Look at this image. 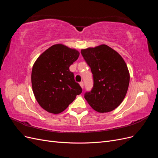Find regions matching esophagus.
I'll list each match as a JSON object with an SVG mask.
<instances>
[{
	"label": "esophagus",
	"mask_w": 158,
	"mask_h": 158,
	"mask_svg": "<svg viewBox=\"0 0 158 158\" xmlns=\"http://www.w3.org/2000/svg\"><path fill=\"white\" fill-rule=\"evenodd\" d=\"M80 85L81 86V88H84V82H80Z\"/></svg>",
	"instance_id": "34e87169"
}]
</instances>
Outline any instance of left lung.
I'll list each match as a JSON object with an SVG mask.
<instances>
[{
    "label": "left lung",
    "mask_w": 158,
    "mask_h": 158,
    "mask_svg": "<svg viewBox=\"0 0 158 158\" xmlns=\"http://www.w3.org/2000/svg\"><path fill=\"white\" fill-rule=\"evenodd\" d=\"M81 53L93 74L92 89L84 98L93 109L107 113L125 98L130 82L127 64L118 52L106 45L82 49Z\"/></svg>",
    "instance_id": "obj_1"
}]
</instances>
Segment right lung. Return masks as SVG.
I'll return each mask as SVG.
<instances>
[{
	"instance_id": "add662e5",
	"label": "right lung",
	"mask_w": 158,
	"mask_h": 158,
	"mask_svg": "<svg viewBox=\"0 0 158 158\" xmlns=\"http://www.w3.org/2000/svg\"><path fill=\"white\" fill-rule=\"evenodd\" d=\"M79 55L77 50L56 44L43 52L33 64V92L40 106L47 112H63L82 93V88L69 70Z\"/></svg>"
}]
</instances>
